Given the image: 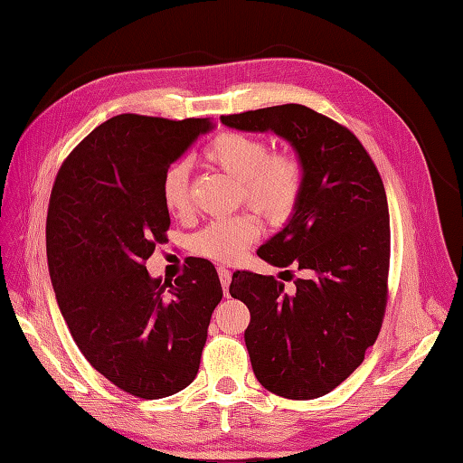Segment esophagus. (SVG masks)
<instances>
[{"instance_id":"esophagus-1","label":"esophagus","mask_w":463,"mask_h":463,"mask_svg":"<svg viewBox=\"0 0 463 463\" xmlns=\"http://www.w3.org/2000/svg\"><path fill=\"white\" fill-rule=\"evenodd\" d=\"M217 272H219V278H221L224 296H229V286H231V280H232V274H231L229 268H224V266H219Z\"/></svg>"}]
</instances>
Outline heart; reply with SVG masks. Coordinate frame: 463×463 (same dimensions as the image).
<instances>
[{"label": "heart", "instance_id": "heart-1", "mask_svg": "<svg viewBox=\"0 0 463 463\" xmlns=\"http://www.w3.org/2000/svg\"><path fill=\"white\" fill-rule=\"evenodd\" d=\"M205 157L232 179L241 181V195L266 219L282 221L296 207L302 191V167L286 154L268 156L264 139L241 134H219L205 147ZM161 201L169 213L189 209V164L175 161L161 177ZM262 227L252 214H234L211 221L193 236V250L214 262H232L250 242L258 241Z\"/></svg>", "mask_w": 463, "mask_h": 463}]
</instances>
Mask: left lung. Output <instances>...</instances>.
<instances>
[{"label":"left lung","instance_id":"left-lung-1","mask_svg":"<svg viewBox=\"0 0 463 463\" xmlns=\"http://www.w3.org/2000/svg\"><path fill=\"white\" fill-rule=\"evenodd\" d=\"M221 122L286 139L302 167L292 214L256 254L304 276L286 292L274 276L234 272L229 292L250 309L244 343L264 389L317 399L359 367L381 331L391 256L383 179L347 128L307 106H270Z\"/></svg>","mask_w":463,"mask_h":463}]
</instances>
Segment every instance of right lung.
<instances>
[{
	"instance_id": "add662e5",
	"label": "right lung",
	"mask_w": 463,
	"mask_h": 463,
	"mask_svg": "<svg viewBox=\"0 0 463 463\" xmlns=\"http://www.w3.org/2000/svg\"><path fill=\"white\" fill-rule=\"evenodd\" d=\"M211 128L209 118L114 116L72 149L52 185L47 262L61 314L86 361L139 399L197 377L222 298L205 258L174 282L144 266L169 229L161 177Z\"/></svg>"
}]
</instances>
